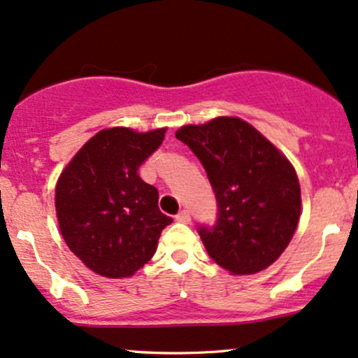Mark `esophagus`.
Returning <instances> with one entry per match:
<instances>
[{
	"instance_id": "obj_1",
	"label": "esophagus",
	"mask_w": 358,
	"mask_h": 358,
	"mask_svg": "<svg viewBox=\"0 0 358 358\" xmlns=\"http://www.w3.org/2000/svg\"><path fill=\"white\" fill-rule=\"evenodd\" d=\"M175 219H176V221H178V222H183V224H188V222L192 221V217H190V212L185 210V209H183V210H180L178 214L175 215Z\"/></svg>"
}]
</instances>
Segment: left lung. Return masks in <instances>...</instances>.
Segmentation results:
<instances>
[{
    "label": "left lung",
    "mask_w": 358,
    "mask_h": 358,
    "mask_svg": "<svg viewBox=\"0 0 358 358\" xmlns=\"http://www.w3.org/2000/svg\"><path fill=\"white\" fill-rule=\"evenodd\" d=\"M175 136L202 163L217 202L215 222L197 227L209 257L234 275L272 265L299 222L301 187L292 164L238 117L185 125Z\"/></svg>",
    "instance_id": "8db88e82"
}]
</instances>
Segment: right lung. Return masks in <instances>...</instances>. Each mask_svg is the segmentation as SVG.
Wrapping results in <instances>:
<instances>
[{
  "label": "right lung",
  "instance_id": "add662e5",
  "mask_svg": "<svg viewBox=\"0 0 358 358\" xmlns=\"http://www.w3.org/2000/svg\"><path fill=\"white\" fill-rule=\"evenodd\" d=\"M166 129H103L78 151L59 176L56 210L62 238L90 270L131 277L151 260L161 231L173 222L159 194L139 176Z\"/></svg>",
  "mask_w": 358,
  "mask_h": 358
}]
</instances>
